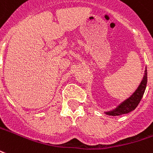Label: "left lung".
<instances>
[{"mask_svg":"<svg viewBox=\"0 0 153 153\" xmlns=\"http://www.w3.org/2000/svg\"><path fill=\"white\" fill-rule=\"evenodd\" d=\"M148 73H147V68H145L144 74H143V79L140 82V85L138 86L136 90L131 94V96L121 102L115 108H113L111 110L105 112V114L108 116H120L123 114H129L131 111L135 109L138 105L140 104V100L143 97L144 91H145L147 82H148Z\"/></svg>","mask_w":153,"mask_h":153,"instance_id":"1","label":"left lung"}]
</instances>
